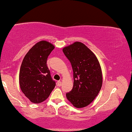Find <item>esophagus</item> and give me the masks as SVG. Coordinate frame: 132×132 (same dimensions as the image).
<instances>
[{"label": "esophagus", "instance_id": "obj_1", "mask_svg": "<svg viewBox=\"0 0 132 132\" xmlns=\"http://www.w3.org/2000/svg\"><path fill=\"white\" fill-rule=\"evenodd\" d=\"M61 84L62 82L61 81H58L57 82V86H61Z\"/></svg>", "mask_w": 132, "mask_h": 132}]
</instances>
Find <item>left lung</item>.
Listing matches in <instances>:
<instances>
[{"label": "left lung", "mask_w": 132, "mask_h": 132, "mask_svg": "<svg viewBox=\"0 0 132 132\" xmlns=\"http://www.w3.org/2000/svg\"><path fill=\"white\" fill-rule=\"evenodd\" d=\"M62 51L73 70V87L66 93L67 98L76 108H84L94 100L102 87L100 64L96 55L80 42L64 47Z\"/></svg>", "instance_id": "1"}]
</instances>
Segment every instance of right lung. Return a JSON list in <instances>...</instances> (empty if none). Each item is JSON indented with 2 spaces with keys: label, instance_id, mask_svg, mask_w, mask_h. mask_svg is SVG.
I'll return each mask as SVG.
<instances>
[{
  "label": "right lung",
  "instance_id": "right-lung-1",
  "mask_svg": "<svg viewBox=\"0 0 132 132\" xmlns=\"http://www.w3.org/2000/svg\"><path fill=\"white\" fill-rule=\"evenodd\" d=\"M55 46L45 40L35 44L27 53L21 65L19 83L22 93L31 102H43L55 87L47 66V59Z\"/></svg>",
  "mask_w": 132,
  "mask_h": 132
}]
</instances>
